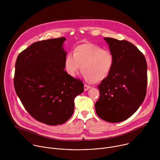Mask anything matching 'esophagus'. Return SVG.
Returning <instances> with one entry per match:
<instances>
[{"instance_id": "34e87169", "label": "esophagus", "mask_w": 160, "mask_h": 160, "mask_svg": "<svg viewBox=\"0 0 160 160\" xmlns=\"http://www.w3.org/2000/svg\"><path fill=\"white\" fill-rule=\"evenodd\" d=\"M83 87H84V90L87 91V90H88L90 88V86H88V85H84Z\"/></svg>"}]
</instances>
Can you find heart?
Instances as JSON below:
<instances>
[{
    "mask_svg": "<svg viewBox=\"0 0 160 160\" xmlns=\"http://www.w3.org/2000/svg\"><path fill=\"white\" fill-rule=\"evenodd\" d=\"M115 65V57L108 50L94 43H83L77 46L73 54L68 53L64 61L67 74L75 77L82 69L84 78L88 82H101L110 75Z\"/></svg>",
    "mask_w": 160,
    "mask_h": 160,
    "instance_id": "b5f03b06",
    "label": "heart"
}]
</instances>
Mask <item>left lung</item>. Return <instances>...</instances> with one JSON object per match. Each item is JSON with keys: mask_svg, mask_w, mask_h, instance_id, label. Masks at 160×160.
Listing matches in <instances>:
<instances>
[{"mask_svg": "<svg viewBox=\"0 0 160 160\" xmlns=\"http://www.w3.org/2000/svg\"><path fill=\"white\" fill-rule=\"evenodd\" d=\"M115 57L109 77L98 85L97 115L110 123L123 122L143 102L147 87V63L143 54L127 40L104 38Z\"/></svg>", "mask_w": 160, "mask_h": 160, "instance_id": "obj_1", "label": "left lung"}]
</instances>
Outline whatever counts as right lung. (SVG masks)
Segmentation results:
<instances>
[{"label": "right lung", "instance_id": "add662e5", "mask_svg": "<svg viewBox=\"0 0 160 160\" xmlns=\"http://www.w3.org/2000/svg\"><path fill=\"white\" fill-rule=\"evenodd\" d=\"M64 37L38 41L22 51L15 64L16 92L30 115L49 125L65 123L73 113L83 83L64 70Z\"/></svg>", "mask_w": 160, "mask_h": 160}]
</instances>
